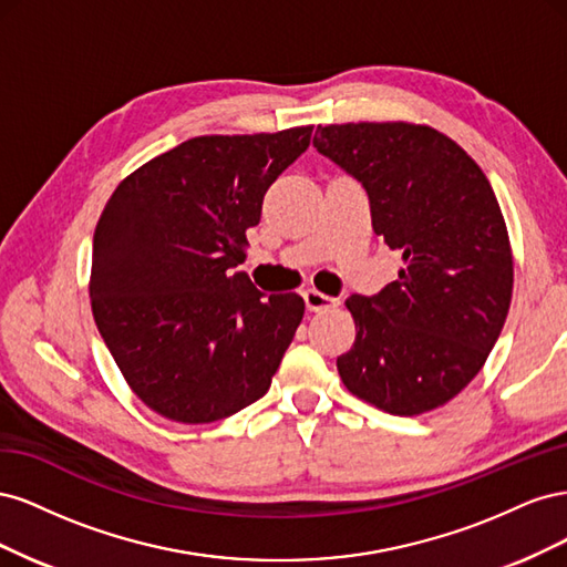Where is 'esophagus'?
Here are the masks:
<instances>
[{
    "mask_svg": "<svg viewBox=\"0 0 567 567\" xmlns=\"http://www.w3.org/2000/svg\"><path fill=\"white\" fill-rule=\"evenodd\" d=\"M302 298H305V305H307V310H310V312H323V310H331V307L338 305L336 298L323 296V293H319V290H315V288L305 290Z\"/></svg>",
    "mask_w": 567,
    "mask_h": 567,
    "instance_id": "1",
    "label": "esophagus"
}]
</instances>
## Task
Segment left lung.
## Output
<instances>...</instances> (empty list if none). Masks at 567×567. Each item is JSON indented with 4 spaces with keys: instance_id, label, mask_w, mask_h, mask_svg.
Returning <instances> with one entry per match:
<instances>
[{
    "instance_id": "8db88e82",
    "label": "left lung",
    "mask_w": 567,
    "mask_h": 567,
    "mask_svg": "<svg viewBox=\"0 0 567 567\" xmlns=\"http://www.w3.org/2000/svg\"><path fill=\"white\" fill-rule=\"evenodd\" d=\"M315 148L364 186L371 227L404 269L375 296H350L346 388L388 414L442 406L483 369L511 305L504 217L477 163L450 136L406 123L317 127Z\"/></svg>"
}]
</instances>
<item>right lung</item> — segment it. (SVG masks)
Instances as JSON below:
<instances>
[{"label":"right lung","instance_id":"1","mask_svg":"<svg viewBox=\"0 0 567 567\" xmlns=\"http://www.w3.org/2000/svg\"><path fill=\"white\" fill-rule=\"evenodd\" d=\"M312 127L194 136L132 173L99 217L90 298L96 329L146 406L213 423L257 402L305 315L244 271L246 231Z\"/></svg>","mask_w":567,"mask_h":567}]
</instances>
